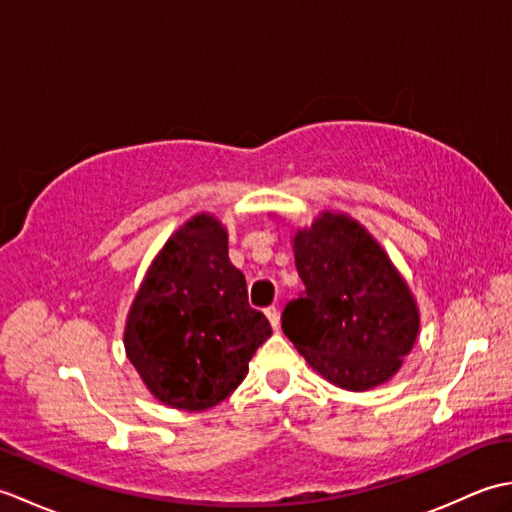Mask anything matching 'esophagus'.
Instances as JSON below:
<instances>
[{"label": "esophagus", "mask_w": 512, "mask_h": 512, "mask_svg": "<svg viewBox=\"0 0 512 512\" xmlns=\"http://www.w3.org/2000/svg\"><path fill=\"white\" fill-rule=\"evenodd\" d=\"M264 312H266V317H268L270 325H273V330H277V328H279V310H277L275 306H270V308H266Z\"/></svg>", "instance_id": "34e87169"}]
</instances>
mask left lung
<instances>
[{"label":"left lung","mask_w":512,"mask_h":512,"mask_svg":"<svg viewBox=\"0 0 512 512\" xmlns=\"http://www.w3.org/2000/svg\"><path fill=\"white\" fill-rule=\"evenodd\" d=\"M303 295L281 328L328 383L367 391L402 367L420 332V310L405 277L363 224L323 211L292 237Z\"/></svg>","instance_id":"obj_1"}]
</instances>
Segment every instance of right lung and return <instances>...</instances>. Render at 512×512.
Instances as JSON below:
<instances>
[{
	"label": "right lung",
	"mask_w": 512,
	"mask_h": 512,
	"mask_svg": "<svg viewBox=\"0 0 512 512\" xmlns=\"http://www.w3.org/2000/svg\"><path fill=\"white\" fill-rule=\"evenodd\" d=\"M273 334L248 306L228 259L226 226L198 213L158 250L125 323V354L162 405L204 411L231 396L257 347Z\"/></svg>",
	"instance_id": "obj_1"
}]
</instances>
